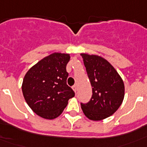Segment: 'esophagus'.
Wrapping results in <instances>:
<instances>
[{"mask_svg": "<svg viewBox=\"0 0 147 147\" xmlns=\"http://www.w3.org/2000/svg\"><path fill=\"white\" fill-rule=\"evenodd\" d=\"M72 88H73V90H74L75 93H76V92H77V88H76V85H74V86L72 87Z\"/></svg>", "mask_w": 147, "mask_h": 147, "instance_id": "obj_1", "label": "esophagus"}]
</instances>
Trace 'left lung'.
Returning a JSON list of instances; mask_svg holds the SVG:
<instances>
[{"label": "left lung", "mask_w": 147, "mask_h": 147, "mask_svg": "<svg viewBox=\"0 0 147 147\" xmlns=\"http://www.w3.org/2000/svg\"><path fill=\"white\" fill-rule=\"evenodd\" d=\"M90 81L93 95L87 104H81L83 113L92 121L110 117L123 102L124 84L113 66L98 55L81 54Z\"/></svg>", "instance_id": "obj_1"}]
</instances>
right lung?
<instances>
[{"label": "right lung", "instance_id": "obj_1", "mask_svg": "<svg viewBox=\"0 0 147 147\" xmlns=\"http://www.w3.org/2000/svg\"><path fill=\"white\" fill-rule=\"evenodd\" d=\"M69 54L53 53L39 61L26 74L22 92L30 108L45 119L61 115L74 91L67 86L66 65Z\"/></svg>", "mask_w": 147, "mask_h": 147}]
</instances>
